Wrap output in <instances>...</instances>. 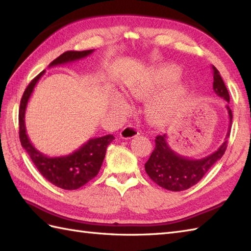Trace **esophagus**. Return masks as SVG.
<instances>
[{
  "label": "esophagus",
  "mask_w": 251,
  "mask_h": 251,
  "mask_svg": "<svg viewBox=\"0 0 251 251\" xmlns=\"http://www.w3.org/2000/svg\"><path fill=\"white\" fill-rule=\"evenodd\" d=\"M138 135H139V131H138V129L131 125L125 126L124 128L121 130V134H120L122 139H125V140L132 139V138L137 137Z\"/></svg>",
  "instance_id": "1"
}]
</instances>
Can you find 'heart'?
<instances>
[{
  "label": "heart",
  "mask_w": 251,
  "mask_h": 251,
  "mask_svg": "<svg viewBox=\"0 0 251 251\" xmlns=\"http://www.w3.org/2000/svg\"><path fill=\"white\" fill-rule=\"evenodd\" d=\"M181 76V72L176 67H164L153 69L148 72L145 76L132 81L127 86V92L132 97L137 99H148L153 95L161 92L162 89L172 86L177 83ZM188 94V88L183 85H180L165 94L163 97H159L149 104L148 115L153 123H163L168 120L172 115L175 108ZM111 102L123 112H129L131 106L122 95L115 94L111 97Z\"/></svg>",
  "instance_id": "1"
}]
</instances>
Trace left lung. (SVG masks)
<instances>
[{"label":"left lung","instance_id":"8db88e82","mask_svg":"<svg viewBox=\"0 0 251 251\" xmlns=\"http://www.w3.org/2000/svg\"><path fill=\"white\" fill-rule=\"evenodd\" d=\"M214 71V87L215 93L220 98L230 102V95L226 89L225 82L220 75V72L212 66ZM228 114V130L226 136L225 142L216 152L206 157L200 159H192L180 155L169 147L167 142V136H157L155 139V148L151 154L150 158L145 164L146 172L154 182L162 188L169 191H184L195 185L204 177L217 161L222 157L227 147V138L230 137L231 124H232V110L230 105H226Z\"/></svg>","mask_w":251,"mask_h":251}]
</instances>
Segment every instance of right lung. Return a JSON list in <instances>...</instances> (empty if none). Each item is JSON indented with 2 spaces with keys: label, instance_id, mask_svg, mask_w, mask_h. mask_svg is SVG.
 Wrapping results in <instances>:
<instances>
[{
  "label": "right lung",
  "instance_id": "right-lung-1",
  "mask_svg": "<svg viewBox=\"0 0 251 251\" xmlns=\"http://www.w3.org/2000/svg\"><path fill=\"white\" fill-rule=\"evenodd\" d=\"M95 50L74 51L69 50L63 52L54 61L50 63L49 68L65 65L82 59L93 54ZM45 71L41 72L39 75L32 79L31 83L25 88L20 101L19 108V138L21 146L29 154L32 162L43 177L50 183L63 190H76L98 175L101 165L105 156L106 148L115 138L113 135H106L99 138H93L72 152L71 154L63 156L50 157L39 150H36L32 145L28 135H26L25 115L28 101L31 97L36 83Z\"/></svg>",
  "mask_w": 251,
  "mask_h": 251
}]
</instances>
